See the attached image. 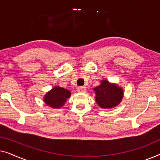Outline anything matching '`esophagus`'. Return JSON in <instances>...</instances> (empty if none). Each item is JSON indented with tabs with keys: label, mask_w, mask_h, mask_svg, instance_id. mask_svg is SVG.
<instances>
[{
	"label": "esophagus",
	"mask_w": 160,
	"mask_h": 160,
	"mask_svg": "<svg viewBox=\"0 0 160 160\" xmlns=\"http://www.w3.org/2000/svg\"><path fill=\"white\" fill-rule=\"evenodd\" d=\"M78 92H86V87H78L77 88Z\"/></svg>",
	"instance_id": "34e87169"
}]
</instances>
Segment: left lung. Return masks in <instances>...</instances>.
I'll return each instance as SVG.
<instances>
[{"mask_svg": "<svg viewBox=\"0 0 160 160\" xmlns=\"http://www.w3.org/2000/svg\"><path fill=\"white\" fill-rule=\"evenodd\" d=\"M94 91L96 102L102 108H112L119 104L123 98L122 88L107 80H102L101 84L94 88Z\"/></svg>", "mask_w": 160, "mask_h": 160, "instance_id": "obj_1", "label": "left lung"}]
</instances>
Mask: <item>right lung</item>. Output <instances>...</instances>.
I'll use <instances>...</instances> for the list:
<instances>
[{
	"label": "right lung",
	"mask_w": 160,
	"mask_h": 160,
	"mask_svg": "<svg viewBox=\"0 0 160 160\" xmlns=\"http://www.w3.org/2000/svg\"><path fill=\"white\" fill-rule=\"evenodd\" d=\"M71 92L60 87H54L48 92L43 98V101L52 108H60L64 106L68 98L71 97Z\"/></svg>",
	"instance_id": "right-lung-1"
}]
</instances>
